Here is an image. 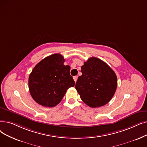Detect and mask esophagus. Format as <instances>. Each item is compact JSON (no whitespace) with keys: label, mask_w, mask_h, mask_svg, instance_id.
Instances as JSON below:
<instances>
[{"label":"esophagus","mask_w":147,"mask_h":147,"mask_svg":"<svg viewBox=\"0 0 147 147\" xmlns=\"http://www.w3.org/2000/svg\"><path fill=\"white\" fill-rule=\"evenodd\" d=\"M73 79L75 81V82H76V81H77V80H78V77H77V76H74Z\"/></svg>","instance_id":"34e87169"}]
</instances>
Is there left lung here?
Listing matches in <instances>:
<instances>
[{
  "instance_id": "left-lung-1",
  "label": "left lung",
  "mask_w": 147,
  "mask_h": 147,
  "mask_svg": "<svg viewBox=\"0 0 147 147\" xmlns=\"http://www.w3.org/2000/svg\"><path fill=\"white\" fill-rule=\"evenodd\" d=\"M82 76L75 88L80 98L91 107L106 105L115 94L117 78L112 69L101 59L92 57L81 67Z\"/></svg>"
}]
</instances>
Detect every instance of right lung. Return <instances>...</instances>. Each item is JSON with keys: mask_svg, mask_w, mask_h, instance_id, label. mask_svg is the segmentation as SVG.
Here are the masks:
<instances>
[{"mask_svg": "<svg viewBox=\"0 0 147 147\" xmlns=\"http://www.w3.org/2000/svg\"><path fill=\"white\" fill-rule=\"evenodd\" d=\"M55 53L46 57L34 68L29 77V88L33 99L40 105L52 107L58 105L67 89L75 82L69 74L70 67Z\"/></svg>", "mask_w": 147, "mask_h": 147, "instance_id": "1", "label": "right lung"}]
</instances>
